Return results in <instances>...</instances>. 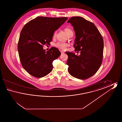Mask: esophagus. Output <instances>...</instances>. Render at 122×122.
Wrapping results in <instances>:
<instances>
[{
  "mask_svg": "<svg viewBox=\"0 0 122 122\" xmlns=\"http://www.w3.org/2000/svg\"><path fill=\"white\" fill-rule=\"evenodd\" d=\"M61 53L62 54H64V52H63V51H61Z\"/></svg>",
  "mask_w": 122,
  "mask_h": 122,
  "instance_id": "1",
  "label": "esophagus"
}]
</instances>
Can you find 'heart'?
<instances>
[{
    "instance_id": "1",
    "label": "heart",
    "mask_w": 122,
    "mask_h": 122,
    "mask_svg": "<svg viewBox=\"0 0 122 122\" xmlns=\"http://www.w3.org/2000/svg\"><path fill=\"white\" fill-rule=\"evenodd\" d=\"M64 30L65 33L66 34V35H67V36L71 33L73 32L72 30L69 28H65V29H64ZM69 46V44L68 43H64V42H58L55 44V47L59 48L60 49H62V50H64L67 46Z\"/></svg>"
}]
</instances>
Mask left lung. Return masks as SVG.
I'll list each match as a JSON object with an SVG mask.
<instances>
[{
  "instance_id": "left-lung-1",
  "label": "left lung",
  "mask_w": 122,
  "mask_h": 122,
  "mask_svg": "<svg viewBox=\"0 0 122 122\" xmlns=\"http://www.w3.org/2000/svg\"><path fill=\"white\" fill-rule=\"evenodd\" d=\"M67 22L75 31V51L81 53L77 56L73 52H66L68 55V71L76 78L86 80L95 75L102 63L103 38L95 25L84 18L72 17Z\"/></svg>"
}]
</instances>
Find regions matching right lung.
<instances>
[{"label": "right lung", "mask_w": 122, "mask_h": 122, "mask_svg": "<svg viewBox=\"0 0 122 122\" xmlns=\"http://www.w3.org/2000/svg\"><path fill=\"white\" fill-rule=\"evenodd\" d=\"M68 19L40 16L24 26L20 35L18 50L22 66L29 74L41 78L52 71V62L58 58L61 52L55 47L46 52L43 45L50 43L54 32Z\"/></svg>", "instance_id": "right-lung-1"}]
</instances>
